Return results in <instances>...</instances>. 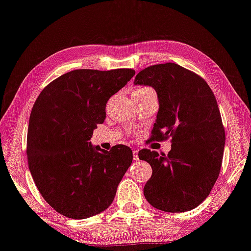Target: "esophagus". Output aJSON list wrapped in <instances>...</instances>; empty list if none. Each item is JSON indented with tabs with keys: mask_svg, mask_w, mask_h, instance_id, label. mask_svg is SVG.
Returning <instances> with one entry per match:
<instances>
[{
	"mask_svg": "<svg viewBox=\"0 0 251 251\" xmlns=\"http://www.w3.org/2000/svg\"><path fill=\"white\" fill-rule=\"evenodd\" d=\"M133 158L134 159H138L139 158V151L138 150H133Z\"/></svg>",
	"mask_w": 251,
	"mask_h": 251,
	"instance_id": "esophagus-1",
	"label": "esophagus"
}]
</instances>
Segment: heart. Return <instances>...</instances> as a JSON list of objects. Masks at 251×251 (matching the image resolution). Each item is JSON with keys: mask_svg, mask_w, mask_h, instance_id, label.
<instances>
[{"mask_svg": "<svg viewBox=\"0 0 251 251\" xmlns=\"http://www.w3.org/2000/svg\"><path fill=\"white\" fill-rule=\"evenodd\" d=\"M139 89H146V88H139Z\"/></svg>", "mask_w": 251, "mask_h": 251, "instance_id": "obj_1", "label": "heart"}]
</instances>
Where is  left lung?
<instances>
[{"mask_svg":"<svg viewBox=\"0 0 251 251\" xmlns=\"http://www.w3.org/2000/svg\"><path fill=\"white\" fill-rule=\"evenodd\" d=\"M134 84L157 93L159 110L151 139H172L167 155L139 152L153 169L145 199L172 213L195 209L210 195L223 159L225 130L214 94L200 75L169 62L142 70Z\"/></svg>","mask_w":251,"mask_h":251,"instance_id":"8db88e82","label":"left lung"}]
</instances>
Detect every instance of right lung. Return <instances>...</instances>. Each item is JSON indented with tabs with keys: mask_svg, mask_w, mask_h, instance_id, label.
<instances>
[{
	"mask_svg": "<svg viewBox=\"0 0 251 251\" xmlns=\"http://www.w3.org/2000/svg\"><path fill=\"white\" fill-rule=\"evenodd\" d=\"M132 69L74 70L42 89L31 109L27 159L42 198L70 219L99 214L115 199L133 159L126 145L91 144L109 98L133 77Z\"/></svg>",
	"mask_w": 251,
	"mask_h": 251,
	"instance_id": "1",
	"label": "right lung"
}]
</instances>
